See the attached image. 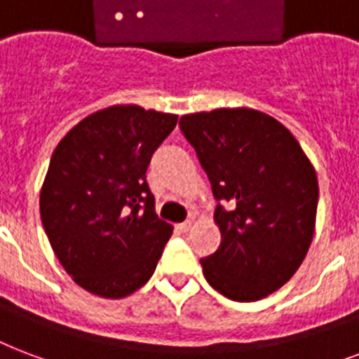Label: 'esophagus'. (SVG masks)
I'll return each mask as SVG.
<instances>
[{"mask_svg":"<svg viewBox=\"0 0 359 359\" xmlns=\"http://www.w3.org/2000/svg\"><path fill=\"white\" fill-rule=\"evenodd\" d=\"M177 228H179V231H182V233H188V231H190V229L194 228V220H186V222L179 224Z\"/></svg>","mask_w":359,"mask_h":359,"instance_id":"1","label":"esophagus"}]
</instances>
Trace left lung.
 Listing matches in <instances>:
<instances>
[{
    "label": "left lung",
    "instance_id": "obj_1",
    "mask_svg": "<svg viewBox=\"0 0 359 359\" xmlns=\"http://www.w3.org/2000/svg\"><path fill=\"white\" fill-rule=\"evenodd\" d=\"M218 205L222 233L201 259L207 283L233 301H258L283 288L313 243L318 179L288 128L248 109H215L180 116Z\"/></svg>",
    "mask_w": 359,
    "mask_h": 359
}]
</instances>
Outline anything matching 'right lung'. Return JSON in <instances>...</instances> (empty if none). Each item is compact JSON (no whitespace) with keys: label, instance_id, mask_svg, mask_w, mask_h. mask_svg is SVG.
I'll list each match as a JSON object with an SVG mask.
<instances>
[{"label":"right lung","instance_id":"1","mask_svg":"<svg viewBox=\"0 0 359 359\" xmlns=\"http://www.w3.org/2000/svg\"><path fill=\"white\" fill-rule=\"evenodd\" d=\"M177 114L111 105L52 152L39 210L60 264L81 288L120 299L149 283L173 226L154 212L147 168Z\"/></svg>","mask_w":359,"mask_h":359}]
</instances>
